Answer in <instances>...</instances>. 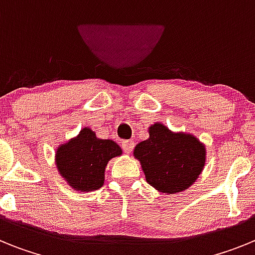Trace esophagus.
Returning <instances> with one entry per match:
<instances>
[{
  "instance_id": "esophagus-1",
  "label": "esophagus",
  "mask_w": 255,
  "mask_h": 255,
  "mask_svg": "<svg viewBox=\"0 0 255 255\" xmlns=\"http://www.w3.org/2000/svg\"><path fill=\"white\" fill-rule=\"evenodd\" d=\"M134 145L135 143L132 140H124L123 143H121V147H123L125 153H131L132 149H134Z\"/></svg>"
}]
</instances>
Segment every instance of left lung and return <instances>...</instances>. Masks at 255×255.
<instances>
[{
    "instance_id": "obj_1",
    "label": "left lung",
    "mask_w": 255,
    "mask_h": 255,
    "mask_svg": "<svg viewBox=\"0 0 255 255\" xmlns=\"http://www.w3.org/2000/svg\"><path fill=\"white\" fill-rule=\"evenodd\" d=\"M148 132L149 138L134 148L148 184L167 195L190 188L206 164L204 143L190 132L172 131L162 123L150 125Z\"/></svg>"
}]
</instances>
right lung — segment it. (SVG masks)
I'll use <instances>...</instances> for the list:
<instances>
[{"label": "right lung", "mask_w": 255, "mask_h": 255, "mask_svg": "<svg viewBox=\"0 0 255 255\" xmlns=\"http://www.w3.org/2000/svg\"><path fill=\"white\" fill-rule=\"evenodd\" d=\"M121 154L123 149L116 141L97 138L96 132L85 126L76 136L58 145L55 163L67 185L87 193L102 188L107 163Z\"/></svg>", "instance_id": "add662e5"}]
</instances>
